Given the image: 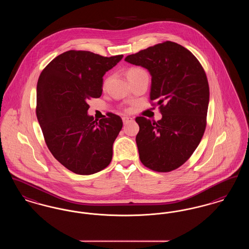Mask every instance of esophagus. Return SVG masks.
<instances>
[{"instance_id":"obj_1","label":"esophagus","mask_w":249,"mask_h":249,"mask_svg":"<svg viewBox=\"0 0 249 249\" xmlns=\"http://www.w3.org/2000/svg\"><path fill=\"white\" fill-rule=\"evenodd\" d=\"M122 120H123V123L124 124H127V123H129V122H130V121H132V119L131 118H130V117H123L122 118Z\"/></svg>"}]
</instances>
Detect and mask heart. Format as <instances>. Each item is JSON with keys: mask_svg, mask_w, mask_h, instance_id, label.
Here are the masks:
<instances>
[{"mask_svg": "<svg viewBox=\"0 0 249 249\" xmlns=\"http://www.w3.org/2000/svg\"><path fill=\"white\" fill-rule=\"evenodd\" d=\"M142 71H144L141 68H130L129 71H127V76L129 77L130 75H132V74H135V73H139V72H142ZM107 81H108V79H106L105 81H104V87H106V85H107Z\"/></svg>", "mask_w": 249, "mask_h": 249, "instance_id": "obj_1", "label": "heart"}]
</instances>
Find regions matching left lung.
Wrapping results in <instances>:
<instances>
[{"label":"left lung","mask_w":249,"mask_h":249,"mask_svg":"<svg viewBox=\"0 0 249 249\" xmlns=\"http://www.w3.org/2000/svg\"><path fill=\"white\" fill-rule=\"evenodd\" d=\"M129 63L151 75L150 100L162 118L138 117L136 143L143 165L166 173L183 165L201 142L206 127L209 85L205 71L187 48L166 41L131 54Z\"/></svg>","instance_id":"left-lung-1"}]
</instances>
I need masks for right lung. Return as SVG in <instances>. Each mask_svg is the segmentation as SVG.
<instances>
[{
    "mask_svg": "<svg viewBox=\"0 0 249 249\" xmlns=\"http://www.w3.org/2000/svg\"><path fill=\"white\" fill-rule=\"evenodd\" d=\"M123 55L103 57L69 50L42 71L36 92V116L48 149L72 173L89 176L109 165L122 119L109 113L96 120L88 115V100L100 98L103 76Z\"/></svg>",
    "mask_w": 249,
    "mask_h": 249,
    "instance_id": "right-lung-1",
    "label": "right lung"
}]
</instances>
